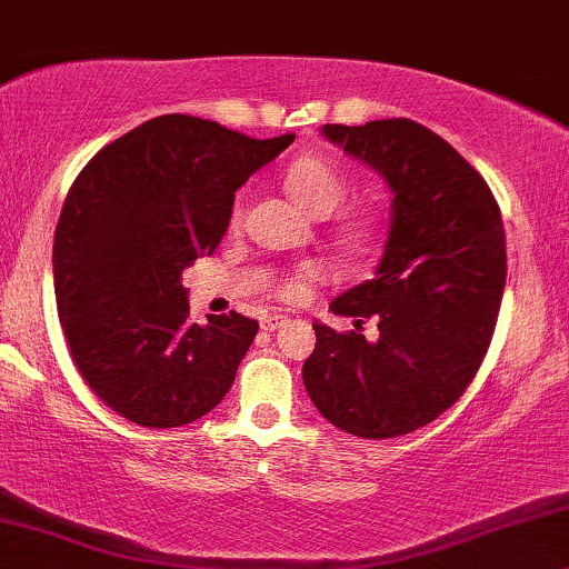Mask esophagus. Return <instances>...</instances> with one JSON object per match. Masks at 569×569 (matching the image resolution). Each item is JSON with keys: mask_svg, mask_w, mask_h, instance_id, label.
<instances>
[{"mask_svg": "<svg viewBox=\"0 0 569 569\" xmlns=\"http://www.w3.org/2000/svg\"><path fill=\"white\" fill-rule=\"evenodd\" d=\"M287 317H282V313H266V317H261V329H266V332H273V329L284 327L287 325Z\"/></svg>", "mask_w": 569, "mask_h": 569, "instance_id": "34e87169", "label": "esophagus"}]
</instances>
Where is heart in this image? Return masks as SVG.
Segmentation results:
<instances>
[{"label": "heart", "instance_id": "obj_1", "mask_svg": "<svg viewBox=\"0 0 569 569\" xmlns=\"http://www.w3.org/2000/svg\"><path fill=\"white\" fill-rule=\"evenodd\" d=\"M284 187L296 198V202L317 216L332 213L348 194V181L340 173V168L321 156H300L292 160L284 173ZM240 219L242 210H231V227H237ZM375 234L377 219L367 210H350V213H342V219L338 221V240L346 248H363V244L375 240ZM325 277L327 271L319 263H306L279 277L271 290L284 303H300V300L308 298L313 284L325 282Z\"/></svg>", "mask_w": 569, "mask_h": 569}]
</instances>
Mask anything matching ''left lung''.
Wrapping results in <instances>:
<instances>
[{
  "label": "left lung",
  "mask_w": 569,
  "mask_h": 569,
  "mask_svg": "<svg viewBox=\"0 0 569 569\" xmlns=\"http://www.w3.org/2000/svg\"><path fill=\"white\" fill-rule=\"evenodd\" d=\"M325 137L375 166L396 198L377 277L332 300L356 332L317 321L303 385L340 430L398 438L451 409L486 359L507 282L501 210L486 179L409 118L325 123ZM371 316L377 343L360 335Z\"/></svg>",
  "instance_id": "obj_1"
}]
</instances>
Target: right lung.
<instances>
[{
    "label": "right lung",
    "mask_w": 569,
    "mask_h": 569,
    "mask_svg": "<svg viewBox=\"0 0 569 569\" xmlns=\"http://www.w3.org/2000/svg\"><path fill=\"white\" fill-rule=\"evenodd\" d=\"M292 139L160 116L102 147L68 189L52 250L62 335L83 382L129 422L189 425L229 392L258 321H189L181 271L219 248L237 189Z\"/></svg>",
    "instance_id": "add662e5"
}]
</instances>
